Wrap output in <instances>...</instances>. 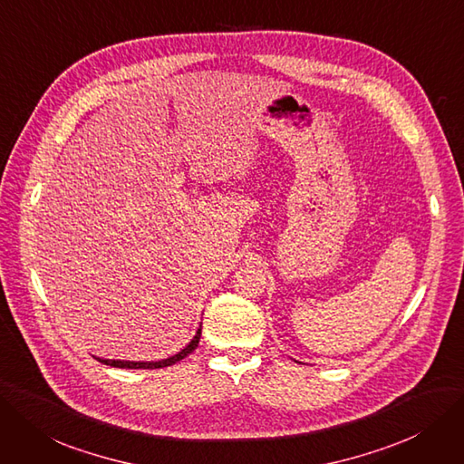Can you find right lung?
<instances>
[{"label":"right lung","mask_w":464,"mask_h":464,"mask_svg":"<svg viewBox=\"0 0 464 464\" xmlns=\"http://www.w3.org/2000/svg\"><path fill=\"white\" fill-rule=\"evenodd\" d=\"M199 337H201V329L196 331L194 339L184 346L180 352H177L175 356H169L165 360H158V362H129V360H104V358H97L101 363L104 365H110V367H121V369H160V367H168V365H173L180 360L187 358L188 354H192V352L196 350L198 343H199Z\"/></svg>","instance_id":"obj_1"}]
</instances>
